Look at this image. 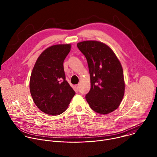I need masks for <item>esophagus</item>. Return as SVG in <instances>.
<instances>
[{
    "instance_id": "obj_1",
    "label": "esophagus",
    "mask_w": 157,
    "mask_h": 157,
    "mask_svg": "<svg viewBox=\"0 0 157 157\" xmlns=\"http://www.w3.org/2000/svg\"><path fill=\"white\" fill-rule=\"evenodd\" d=\"M75 88H76V90L78 91H79V84L76 85V86H75Z\"/></svg>"
}]
</instances>
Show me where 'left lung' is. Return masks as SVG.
I'll return each mask as SVG.
<instances>
[{"label":"left lung","mask_w":157,"mask_h":157,"mask_svg":"<svg viewBox=\"0 0 157 157\" xmlns=\"http://www.w3.org/2000/svg\"><path fill=\"white\" fill-rule=\"evenodd\" d=\"M86 58L91 89L86 99L98 113L107 114L116 110L125 92L123 69L117 56L106 44L96 40L77 43Z\"/></svg>","instance_id":"8db88e82"}]
</instances>
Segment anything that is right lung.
<instances>
[{"label":"right lung","instance_id":"1","mask_svg":"<svg viewBox=\"0 0 157 157\" xmlns=\"http://www.w3.org/2000/svg\"><path fill=\"white\" fill-rule=\"evenodd\" d=\"M71 44H59L44 50L38 56L30 79V91L34 103L43 113L57 116L68 108L75 95L66 80L63 61Z\"/></svg>","mask_w":157,"mask_h":157}]
</instances>
